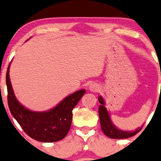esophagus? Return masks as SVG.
<instances>
[{"label": "esophagus", "instance_id": "obj_1", "mask_svg": "<svg viewBox=\"0 0 161 161\" xmlns=\"http://www.w3.org/2000/svg\"><path fill=\"white\" fill-rule=\"evenodd\" d=\"M89 89H90V90L91 91V92H98V91H99V89H100V87H99V86L97 85V84L92 83L90 86Z\"/></svg>", "mask_w": 161, "mask_h": 161}]
</instances>
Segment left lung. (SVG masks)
<instances>
[{
    "mask_svg": "<svg viewBox=\"0 0 161 161\" xmlns=\"http://www.w3.org/2000/svg\"><path fill=\"white\" fill-rule=\"evenodd\" d=\"M98 100L100 103V105L99 106V117H100V126H101V129L103 132L107 136L111 138V139H127V138L131 137V136L137 134L142 129V128H139L136 131H127L117 129L112 123L109 113H108V110L104 107V100H103V99L101 97H100Z\"/></svg>",
    "mask_w": 161,
    "mask_h": 161,
    "instance_id": "8db88e82",
    "label": "left lung"
}]
</instances>
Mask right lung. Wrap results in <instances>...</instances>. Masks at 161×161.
<instances>
[{
    "instance_id": "obj_1",
    "label": "right lung",
    "mask_w": 161,
    "mask_h": 161,
    "mask_svg": "<svg viewBox=\"0 0 161 161\" xmlns=\"http://www.w3.org/2000/svg\"><path fill=\"white\" fill-rule=\"evenodd\" d=\"M9 64L6 74L8 103L12 116L24 131L35 140L52 142L61 140L67 136L71 125L72 110L86 90L76 91L64 98L48 111H32L22 106L16 99L9 77Z\"/></svg>"
}]
</instances>
